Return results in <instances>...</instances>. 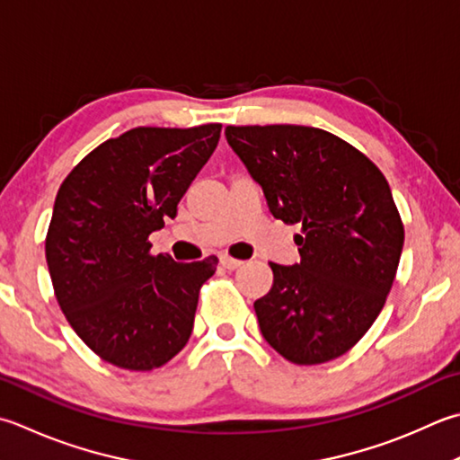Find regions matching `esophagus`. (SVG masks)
<instances>
[{
	"mask_svg": "<svg viewBox=\"0 0 460 460\" xmlns=\"http://www.w3.org/2000/svg\"><path fill=\"white\" fill-rule=\"evenodd\" d=\"M221 265H223L225 269H229V271H235V269L243 267L245 263H243V261H239V259H231V257H227V255H223V257H221Z\"/></svg>",
	"mask_w": 460,
	"mask_h": 460,
	"instance_id": "34e87169",
	"label": "esophagus"
}]
</instances>
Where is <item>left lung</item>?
Instances as JSON below:
<instances>
[{"instance_id": "1", "label": "left lung", "mask_w": 460, "mask_h": 460, "mask_svg": "<svg viewBox=\"0 0 460 460\" xmlns=\"http://www.w3.org/2000/svg\"><path fill=\"white\" fill-rule=\"evenodd\" d=\"M225 137L273 217L303 231L301 263H271V291L255 301L261 332L296 365L345 355L397 275L404 229L389 183L361 151L317 128L229 125Z\"/></svg>"}]
</instances>
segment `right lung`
<instances>
[{
    "label": "right lung",
    "instance_id": "obj_1",
    "mask_svg": "<svg viewBox=\"0 0 460 460\" xmlns=\"http://www.w3.org/2000/svg\"><path fill=\"white\" fill-rule=\"evenodd\" d=\"M219 137V123L135 128L102 143L61 183L45 259L63 314L103 361L151 371L191 337L217 257L175 263L149 255L147 239L175 219Z\"/></svg>",
    "mask_w": 460,
    "mask_h": 460
}]
</instances>
